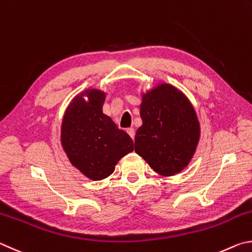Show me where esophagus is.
Masks as SVG:
<instances>
[{"instance_id":"esophagus-1","label":"esophagus","mask_w":252,"mask_h":252,"mask_svg":"<svg viewBox=\"0 0 252 252\" xmlns=\"http://www.w3.org/2000/svg\"><path fill=\"white\" fill-rule=\"evenodd\" d=\"M127 133H128V135L131 137V139L135 138V128H133V127H129V128H127Z\"/></svg>"}]
</instances>
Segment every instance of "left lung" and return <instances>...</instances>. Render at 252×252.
I'll list each match as a JSON object with an SVG mask.
<instances>
[{
  "label": "left lung",
  "instance_id": "8db88e82",
  "mask_svg": "<svg viewBox=\"0 0 252 252\" xmlns=\"http://www.w3.org/2000/svg\"><path fill=\"white\" fill-rule=\"evenodd\" d=\"M140 117L135 152L161 176L180 173L195 154L200 135L190 101L176 87L160 84L143 95Z\"/></svg>",
  "mask_w": 252,
  "mask_h": 252
}]
</instances>
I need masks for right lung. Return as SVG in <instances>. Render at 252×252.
<instances>
[{"mask_svg":"<svg viewBox=\"0 0 252 252\" xmlns=\"http://www.w3.org/2000/svg\"><path fill=\"white\" fill-rule=\"evenodd\" d=\"M104 101L105 93L85 91L68 105L62 124L61 142L66 155L92 180L108 177L117 161L134 151L129 135L103 113Z\"/></svg>","mask_w":252,"mask_h":252,"instance_id":"right-lung-1","label":"right lung"}]
</instances>
